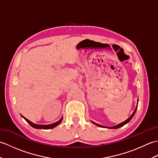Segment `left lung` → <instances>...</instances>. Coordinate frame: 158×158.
Returning a JSON list of instances; mask_svg holds the SVG:
<instances>
[{
  "label": "left lung",
  "mask_w": 158,
  "mask_h": 158,
  "mask_svg": "<svg viewBox=\"0 0 158 158\" xmlns=\"http://www.w3.org/2000/svg\"><path fill=\"white\" fill-rule=\"evenodd\" d=\"M138 100H139V99H138ZM137 106H138V105H137ZM137 106H136V109L135 110V111L133 112V113L132 114V115H131L128 119H127L126 121H124L123 122H122V123H119V124H118V125H117V126H113V127H105V126H102V125H100V124H98V123H96L95 122H92H92L94 123V124H95L96 126H98V127H108V128H111V129H117V128H119V127H122L123 126H124L125 125V124H126L127 123H128L131 120V119L133 117V116L135 115V113H136V109H137Z\"/></svg>",
  "instance_id": "left-lung-1"
}]
</instances>
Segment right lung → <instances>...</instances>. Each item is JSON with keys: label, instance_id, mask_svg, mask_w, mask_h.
Returning a JSON list of instances; mask_svg holds the SVG:
<instances>
[{"label": "right lung", "instance_id": "obj_1", "mask_svg": "<svg viewBox=\"0 0 158 158\" xmlns=\"http://www.w3.org/2000/svg\"><path fill=\"white\" fill-rule=\"evenodd\" d=\"M22 117H23V118H24V119L26 121V122H27L30 124V125H31L32 127H35V128H36V129H52V128H53V127H54L58 125H59V124L62 122V118L60 119L58 121V122H57L56 123L49 124V125H39V124H35L34 123L31 122V121H29L28 119H26V117H24L23 116H22Z\"/></svg>", "mask_w": 158, "mask_h": 158}]
</instances>
